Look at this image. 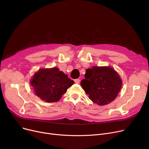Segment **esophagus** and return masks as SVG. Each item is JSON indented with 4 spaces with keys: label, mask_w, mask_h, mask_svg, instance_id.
Masks as SVG:
<instances>
[{
    "label": "esophagus",
    "mask_w": 149,
    "mask_h": 149,
    "mask_svg": "<svg viewBox=\"0 0 149 149\" xmlns=\"http://www.w3.org/2000/svg\"><path fill=\"white\" fill-rule=\"evenodd\" d=\"M74 81L75 83L79 84L80 82V79H75V80H74Z\"/></svg>",
    "instance_id": "1"
}]
</instances>
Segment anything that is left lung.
I'll return each mask as SVG.
<instances>
[{"label":"left lung","mask_w":149,"mask_h":149,"mask_svg":"<svg viewBox=\"0 0 149 149\" xmlns=\"http://www.w3.org/2000/svg\"><path fill=\"white\" fill-rule=\"evenodd\" d=\"M84 77L81 81L82 88L100 106L112 102L120 91L122 81L112 68L93 66L86 69Z\"/></svg>","instance_id":"obj_1"}]
</instances>
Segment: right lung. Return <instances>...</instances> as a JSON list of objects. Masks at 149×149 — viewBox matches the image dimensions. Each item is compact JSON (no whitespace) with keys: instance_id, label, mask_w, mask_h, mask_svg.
I'll use <instances>...</instances> for the list:
<instances>
[{"instance_id":"add662e5","label":"right lung","mask_w":149,"mask_h":149,"mask_svg":"<svg viewBox=\"0 0 149 149\" xmlns=\"http://www.w3.org/2000/svg\"><path fill=\"white\" fill-rule=\"evenodd\" d=\"M74 83L56 68L41 69L31 79V84L35 94L46 102H57Z\"/></svg>"}]
</instances>
